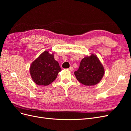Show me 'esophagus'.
Segmentation results:
<instances>
[{
	"label": "esophagus",
	"mask_w": 131,
	"mask_h": 131,
	"mask_svg": "<svg viewBox=\"0 0 131 131\" xmlns=\"http://www.w3.org/2000/svg\"><path fill=\"white\" fill-rule=\"evenodd\" d=\"M68 70H69V71H70V72H72V71L74 70V68L73 67H70V68L68 69Z\"/></svg>",
	"instance_id": "34e87169"
}]
</instances>
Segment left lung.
<instances>
[{
	"mask_svg": "<svg viewBox=\"0 0 131 131\" xmlns=\"http://www.w3.org/2000/svg\"><path fill=\"white\" fill-rule=\"evenodd\" d=\"M104 74L103 67L94 54L83 58L78 70L74 72L77 80L86 86L97 84L101 80Z\"/></svg>",
	"mask_w": 131,
	"mask_h": 131,
	"instance_id": "8db88e82",
	"label": "left lung"
}]
</instances>
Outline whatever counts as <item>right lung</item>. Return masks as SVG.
<instances>
[{
    "instance_id": "add662e5",
    "label": "right lung",
    "mask_w": 131,
    "mask_h": 131,
    "mask_svg": "<svg viewBox=\"0 0 131 131\" xmlns=\"http://www.w3.org/2000/svg\"><path fill=\"white\" fill-rule=\"evenodd\" d=\"M61 70L59 63L54 60L53 54L45 51L31 63L30 73L31 78L38 85L47 86L56 79Z\"/></svg>"
}]
</instances>
